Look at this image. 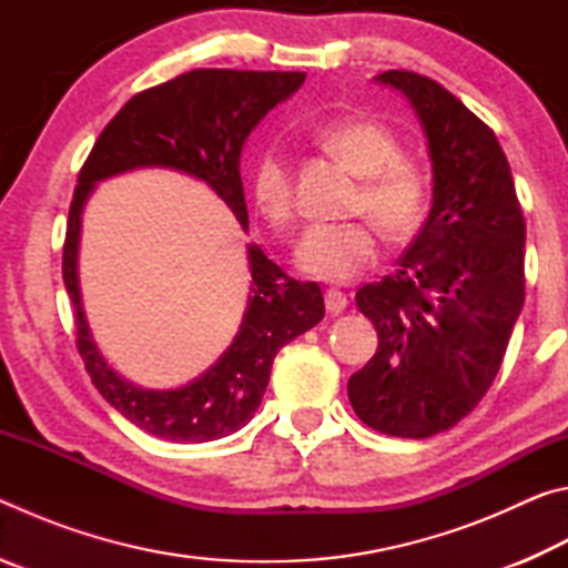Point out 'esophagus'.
I'll return each instance as SVG.
<instances>
[{
    "label": "esophagus",
    "instance_id": "obj_1",
    "mask_svg": "<svg viewBox=\"0 0 568 568\" xmlns=\"http://www.w3.org/2000/svg\"><path fill=\"white\" fill-rule=\"evenodd\" d=\"M325 307H328V313L331 315H341L345 307H348V297H345V293H341V291H331L325 293Z\"/></svg>",
    "mask_w": 568,
    "mask_h": 568
}]
</instances>
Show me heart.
I'll use <instances>...</instances> for the list:
<instances>
[{
    "instance_id": "b5f03b06",
    "label": "heart",
    "mask_w": 568,
    "mask_h": 568,
    "mask_svg": "<svg viewBox=\"0 0 568 568\" xmlns=\"http://www.w3.org/2000/svg\"><path fill=\"white\" fill-rule=\"evenodd\" d=\"M323 148L355 178H363L355 213L368 215L390 243L418 233L428 213V182L403 160L396 134L371 120H343L321 132ZM255 207L273 227L291 225L295 213L293 170L277 148H265L250 170ZM297 271L325 283H348L378 257V235L371 223L311 225L295 245Z\"/></svg>"
}]
</instances>
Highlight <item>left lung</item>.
<instances>
[{"label":"left lung","instance_id":"1","mask_svg":"<svg viewBox=\"0 0 568 568\" xmlns=\"http://www.w3.org/2000/svg\"><path fill=\"white\" fill-rule=\"evenodd\" d=\"M428 142L430 213L393 275L355 293L378 351L353 373L365 426L428 438L454 428L491 388L524 307L526 225L511 168L486 128L446 88L390 70Z\"/></svg>","mask_w":568,"mask_h":568}]
</instances>
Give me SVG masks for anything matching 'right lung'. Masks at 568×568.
Instances as JSON below:
<instances>
[{
    "label": "right lung",
    "instance_id": "right-lung-1",
    "mask_svg": "<svg viewBox=\"0 0 568 568\" xmlns=\"http://www.w3.org/2000/svg\"><path fill=\"white\" fill-rule=\"evenodd\" d=\"M305 72L192 70L124 104L94 142L80 170L67 220L62 277L77 323V348L94 388L150 436L175 444L225 438L250 423L271 381L275 353L325 315L318 283L287 277L261 247L247 245L250 293L230 348L180 388H142L122 378L100 353L80 291L82 213L98 182L122 172L165 168L215 192L247 230L240 155L247 134L275 104L301 90Z\"/></svg>",
    "mask_w": 568,
    "mask_h": 568
}]
</instances>
